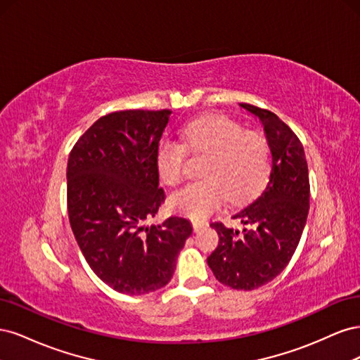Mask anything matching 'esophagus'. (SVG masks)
I'll list each match as a JSON object with an SVG mask.
<instances>
[{"mask_svg": "<svg viewBox=\"0 0 360 360\" xmlns=\"http://www.w3.org/2000/svg\"><path fill=\"white\" fill-rule=\"evenodd\" d=\"M192 226H193V231H200V230H202V228L209 226V222L201 221V219H193Z\"/></svg>", "mask_w": 360, "mask_h": 360, "instance_id": "1", "label": "esophagus"}]
</instances>
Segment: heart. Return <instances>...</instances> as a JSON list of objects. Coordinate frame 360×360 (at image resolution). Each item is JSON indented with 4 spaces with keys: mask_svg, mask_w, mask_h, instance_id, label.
Instances as JSON below:
<instances>
[{
    "mask_svg": "<svg viewBox=\"0 0 360 360\" xmlns=\"http://www.w3.org/2000/svg\"><path fill=\"white\" fill-rule=\"evenodd\" d=\"M181 143L162 139L156 148V168L163 183L176 186L184 179L186 148L207 155L204 179L189 183L171 197L176 212L193 219L209 216L228 198L242 202L257 195L269 179L270 151L267 141L255 130L224 115H204L183 127Z\"/></svg>",
    "mask_w": 360,
    "mask_h": 360,
    "instance_id": "heart-1",
    "label": "heart"
}]
</instances>
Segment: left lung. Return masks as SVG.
I'll return each instance as SVG.
<instances>
[{"label":"left lung","instance_id":"left-lung-1","mask_svg":"<svg viewBox=\"0 0 360 360\" xmlns=\"http://www.w3.org/2000/svg\"><path fill=\"white\" fill-rule=\"evenodd\" d=\"M242 108L259 118L271 153L264 191L238 210L233 219L243 231L212 222L219 245L207 264L221 284L234 290H254L275 279L287 267L302 237L309 210V177L303 146L297 135L269 110L249 103Z\"/></svg>","mask_w":360,"mask_h":360}]
</instances>
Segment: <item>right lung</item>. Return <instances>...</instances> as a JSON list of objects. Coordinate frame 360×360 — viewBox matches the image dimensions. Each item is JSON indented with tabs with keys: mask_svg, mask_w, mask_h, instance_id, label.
Segmentation results:
<instances>
[{
	"mask_svg": "<svg viewBox=\"0 0 360 360\" xmlns=\"http://www.w3.org/2000/svg\"><path fill=\"white\" fill-rule=\"evenodd\" d=\"M169 110H126L101 117L76 141L68 162V212L86 263L106 285L141 296L165 287L192 234L188 219L155 217L159 188L156 148Z\"/></svg>",
	"mask_w": 360,
	"mask_h": 360,
	"instance_id": "obj_1",
	"label": "right lung"
}]
</instances>
